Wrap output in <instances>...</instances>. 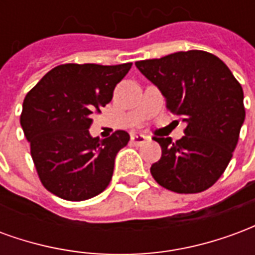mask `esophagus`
<instances>
[{"instance_id":"1","label":"esophagus","mask_w":255,"mask_h":255,"mask_svg":"<svg viewBox=\"0 0 255 255\" xmlns=\"http://www.w3.org/2000/svg\"><path fill=\"white\" fill-rule=\"evenodd\" d=\"M146 140H147V136L142 135V133H133V135H131V142L133 144H143Z\"/></svg>"}]
</instances>
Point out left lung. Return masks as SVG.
<instances>
[{"label": "left lung", "instance_id": "obj_1", "mask_svg": "<svg viewBox=\"0 0 255 255\" xmlns=\"http://www.w3.org/2000/svg\"><path fill=\"white\" fill-rule=\"evenodd\" d=\"M136 68L155 84L166 109L187 126L176 142L157 138L161 158L150 172L160 186L179 194L212 187L224 173L245 122L243 90L219 57L188 50L136 61Z\"/></svg>", "mask_w": 255, "mask_h": 255}]
</instances>
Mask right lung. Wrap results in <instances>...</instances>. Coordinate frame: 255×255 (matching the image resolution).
Instances as JSON below:
<instances>
[{
  "mask_svg": "<svg viewBox=\"0 0 255 255\" xmlns=\"http://www.w3.org/2000/svg\"><path fill=\"white\" fill-rule=\"evenodd\" d=\"M132 63L63 64L28 91L20 124L38 176L47 191L67 201H84L112 180L115 158L129 140L126 131L93 138V113L109 104Z\"/></svg>",
  "mask_w": 255,
  "mask_h": 255,
  "instance_id": "add662e5",
  "label": "right lung"
}]
</instances>
